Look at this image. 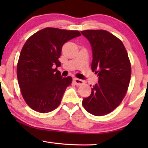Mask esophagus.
Returning a JSON list of instances; mask_svg holds the SVG:
<instances>
[{
	"label": "esophagus",
	"instance_id": "1",
	"mask_svg": "<svg viewBox=\"0 0 148 148\" xmlns=\"http://www.w3.org/2000/svg\"><path fill=\"white\" fill-rule=\"evenodd\" d=\"M73 82H74V83L76 85V86H80V85L83 84L84 83V80L76 78V77H74Z\"/></svg>",
	"mask_w": 148,
	"mask_h": 148
}]
</instances>
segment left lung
I'll return each mask as SVG.
<instances>
[{"label": "left lung", "mask_w": 148, "mask_h": 148, "mask_svg": "<svg viewBox=\"0 0 148 148\" xmlns=\"http://www.w3.org/2000/svg\"><path fill=\"white\" fill-rule=\"evenodd\" d=\"M81 33L91 46V69L98 83L82 104L89 113L102 116L113 111L121 103L128 89L131 66L123 44L104 30H87Z\"/></svg>", "instance_id": "8db88e82"}]
</instances>
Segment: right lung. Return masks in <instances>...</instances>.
<instances>
[{"instance_id": "1", "label": "right lung", "mask_w": 148, "mask_h": 148, "mask_svg": "<svg viewBox=\"0 0 148 148\" xmlns=\"http://www.w3.org/2000/svg\"><path fill=\"white\" fill-rule=\"evenodd\" d=\"M81 36L77 31L45 28L27 40L20 53L17 76L21 94L32 110L48 113L58 107L71 76L62 77L57 71L65 42Z\"/></svg>"}]
</instances>
